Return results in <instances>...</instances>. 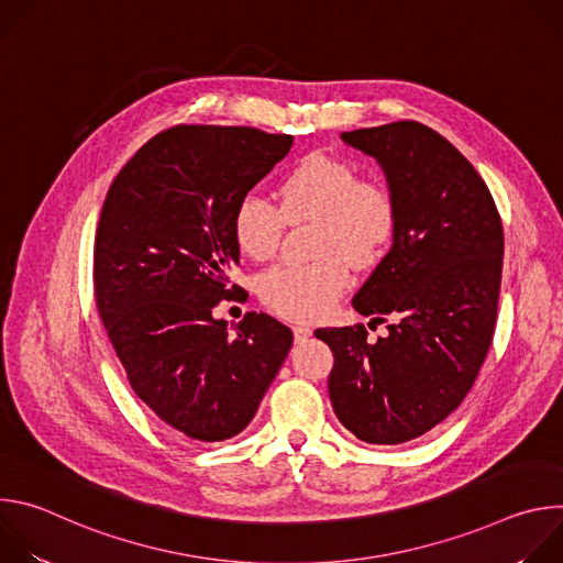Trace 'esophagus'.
I'll return each instance as SVG.
<instances>
[{
    "label": "esophagus",
    "mask_w": 563,
    "mask_h": 563,
    "mask_svg": "<svg viewBox=\"0 0 563 563\" xmlns=\"http://www.w3.org/2000/svg\"><path fill=\"white\" fill-rule=\"evenodd\" d=\"M311 336V330L307 328V325H296L294 328V339H296V343H302V341H307Z\"/></svg>",
    "instance_id": "obj_1"
}]
</instances>
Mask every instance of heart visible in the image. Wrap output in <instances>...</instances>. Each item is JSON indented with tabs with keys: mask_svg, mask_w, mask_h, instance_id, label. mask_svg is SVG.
Listing matches in <instances>:
<instances>
[{
	"mask_svg": "<svg viewBox=\"0 0 563 563\" xmlns=\"http://www.w3.org/2000/svg\"><path fill=\"white\" fill-rule=\"evenodd\" d=\"M280 209L258 191H247L233 211V240L252 261H267L285 222H316V263L278 265L261 276V300L280 318L316 320L325 316L350 285V267L372 265L394 229L389 194L363 183L339 157L311 153L278 187Z\"/></svg>",
	"mask_w": 563,
	"mask_h": 563,
	"instance_id": "1",
	"label": "heart"
}]
</instances>
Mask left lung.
<instances>
[{"label":"left lung","instance_id":"obj_1","mask_svg":"<svg viewBox=\"0 0 563 563\" xmlns=\"http://www.w3.org/2000/svg\"><path fill=\"white\" fill-rule=\"evenodd\" d=\"M374 157L394 205L391 247L352 298L387 336L318 330L334 354L330 398L361 441L408 443L454 412L493 343L504 267L495 200L467 159L437 131L406 120L345 131Z\"/></svg>","mask_w":563,"mask_h":563}]
</instances>
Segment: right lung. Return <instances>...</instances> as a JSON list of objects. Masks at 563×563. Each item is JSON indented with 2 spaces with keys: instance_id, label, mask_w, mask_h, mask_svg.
<instances>
[{
  "instance_id": "right-lung-1",
  "label": "right lung",
  "mask_w": 563,
  "mask_h": 563,
  "mask_svg": "<svg viewBox=\"0 0 563 563\" xmlns=\"http://www.w3.org/2000/svg\"><path fill=\"white\" fill-rule=\"evenodd\" d=\"M291 135L183 124L151 137L113 180L96 235L102 323L133 391L187 441L243 432L291 347L250 311L231 334L213 307L238 291L233 211L289 153Z\"/></svg>"
}]
</instances>
